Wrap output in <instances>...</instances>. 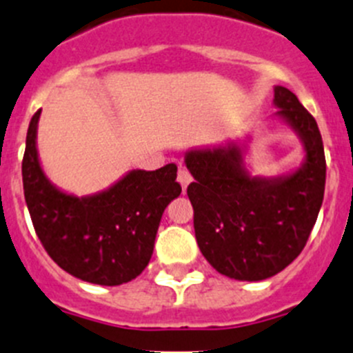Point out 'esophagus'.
Instances as JSON below:
<instances>
[{
	"label": "esophagus",
	"instance_id": "esophagus-1",
	"mask_svg": "<svg viewBox=\"0 0 353 353\" xmlns=\"http://www.w3.org/2000/svg\"><path fill=\"white\" fill-rule=\"evenodd\" d=\"M177 183H179L181 186H183V191H186L188 184L191 183V174L188 172V170L184 169V167H179V172H177Z\"/></svg>",
	"mask_w": 353,
	"mask_h": 353
}]
</instances>
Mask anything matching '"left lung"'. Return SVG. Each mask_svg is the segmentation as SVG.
<instances>
[{
    "label": "left lung",
    "mask_w": 353,
    "mask_h": 353,
    "mask_svg": "<svg viewBox=\"0 0 353 353\" xmlns=\"http://www.w3.org/2000/svg\"><path fill=\"white\" fill-rule=\"evenodd\" d=\"M274 107L303 146L302 165L290 174L252 176L245 165L250 136L184 155L194 177L188 196L198 246L215 271L238 281H262L288 268L323 205L326 159L316 119L283 85L274 88Z\"/></svg>",
    "instance_id": "obj_1"
}]
</instances>
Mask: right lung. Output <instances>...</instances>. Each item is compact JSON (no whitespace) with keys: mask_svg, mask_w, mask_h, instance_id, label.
<instances>
[{"mask_svg":"<svg viewBox=\"0 0 353 353\" xmlns=\"http://www.w3.org/2000/svg\"><path fill=\"white\" fill-rule=\"evenodd\" d=\"M30 119L22 162L26 203L37 238L63 271L82 281L119 286L141 274L152 259L160 219L181 194L174 163L129 170L103 191L65 193L44 174L37 153V122Z\"/></svg>","mask_w":353,"mask_h":353,"instance_id":"add662e5","label":"right lung"}]
</instances>
